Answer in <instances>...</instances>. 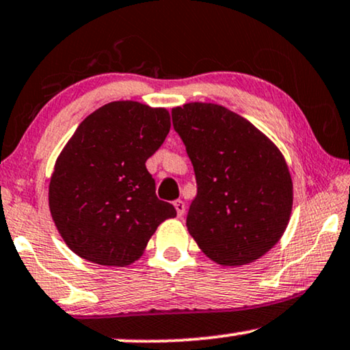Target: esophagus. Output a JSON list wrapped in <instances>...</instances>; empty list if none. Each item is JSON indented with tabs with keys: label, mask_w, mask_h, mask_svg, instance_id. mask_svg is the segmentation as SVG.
<instances>
[{
	"label": "esophagus",
	"mask_w": 350,
	"mask_h": 350,
	"mask_svg": "<svg viewBox=\"0 0 350 350\" xmlns=\"http://www.w3.org/2000/svg\"><path fill=\"white\" fill-rule=\"evenodd\" d=\"M174 208H176V211H178V216L183 217L184 213H185V203L183 202V200H176Z\"/></svg>",
	"instance_id": "34e87169"
}]
</instances>
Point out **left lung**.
I'll use <instances>...</instances> for the list:
<instances>
[{
    "instance_id": "8db88e82",
    "label": "left lung",
    "mask_w": 350,
    "mask_h": 350,
    "mask_svg": "<svg viewBox=\"0 0 350 350\" xmlns=\"http://www.w3.org/2000/svg\"><path fill=\"white\" fill-rule=\"evenodd\" d=\"M172 124L197 178L189 234L214 262H254L290 222L293 180L280 148L243 116L209 102L172 109Z\"/></svg>"
}]
</instances>
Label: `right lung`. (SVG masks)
<instances>
[{
	"label": "right lung",
	"mask_w": 350,
	"mask_h": 350,
	"mask_svg": "<svg viewBox=\"0 0 350 350\" xmlns=\"http://www.w3.org/2000/svg\"><path fill=\"white\" fill-rule=\"evenodd\" d=\"M170 128V111L136 100L110 102L81 121L49 183L51 216L75 254L124 267L141 258L163 221L176 217L146 167Z\"/></svg>",
	"instance_id": "obj_1"
}]
</instances>
